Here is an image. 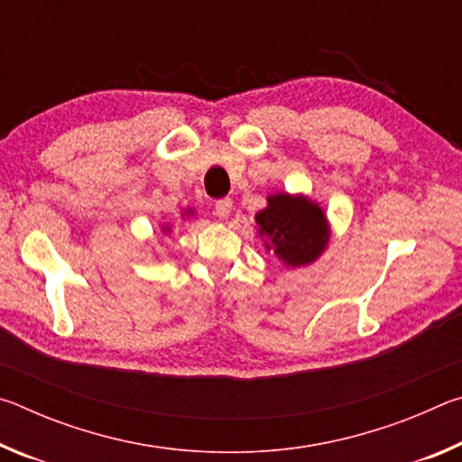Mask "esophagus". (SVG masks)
Here are the masks:
<instances>
[{
  "label": "esophagus",
  "instance_id": "34e87169",
  "mask_svg": "<svg viewBox=\"0 0 462 462\" xmlns=\"http://www.w3.org/2000/svg\"><path fill=\"white\" fill-rule=\"evenodd\" d=\"M232 212V199H220L216 201L214 206V214L220 217V220H228V216Z\"/></svg>",
  "mask_w": 462,
  "mask_h": 462
}]
</instances>
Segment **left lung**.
Listing matches in <instances>:
<instances>
[{"label":"left lung","mask_w":462,"mask_h":462,"mask_svg":"<svg viewBox=\"0 0 462 462\" xmlns=\"http://www.w3.org/2000/svg\"><path fill=\"white\" fill-rule=\"evenodd\" d=\"M254 222L264 250L287 269L316 263L330 245L332 230L324 208L306 193L267 195V208L254 216Z\"/></svg>","instance_id":"1"}]
</instances>
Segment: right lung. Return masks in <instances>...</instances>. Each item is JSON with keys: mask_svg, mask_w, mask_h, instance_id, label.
Wrapping results in <instances>:
<instances>
[{"mask_svg": "<svg viewBox=\"0 0 462 462\" xmlns=\"http://www.w3.org/2000/svg\"><path fill=\"white\" fill-rule=\"evenodd\" d=\"M181 216H183V217H185V216H193V209H191V208L183 209V214H181ZM161 232H162V234H169V232H171V228H169V226H162Z\"/></svg>", "mask_w": 462, "mask_h": 462, "instance_id": "obj_1", "label": "right lung"}]
</instances>
